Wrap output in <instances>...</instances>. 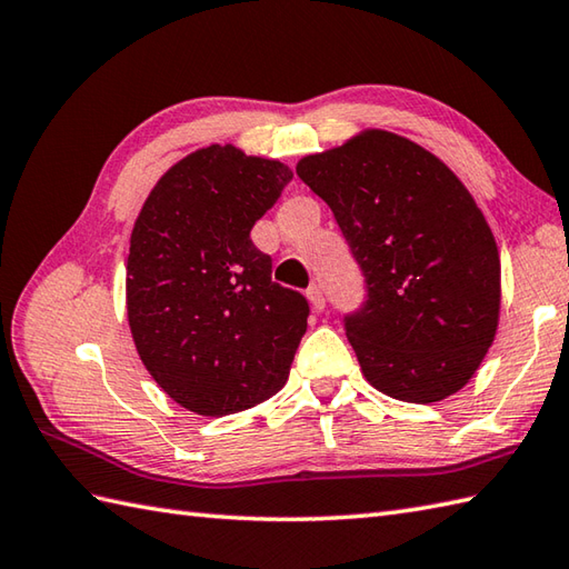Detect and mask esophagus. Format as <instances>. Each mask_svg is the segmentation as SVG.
Here are the masks:
<instances>
[{
  "label": "esophagus",
  "mask_w": 569,
  "mask_h": 569,
  "mask_svg": "<svg viewBox=\"0 0 569 569\" xmlns=\"http://www.w3.org/2000/svg\"><path fill=\"white\" fill-rule=\"evenodd\" d=\"M307 299H309V305L313 307V311H323L326 309V297H323L319 284H311L307 289Z\"/></svg>",
  "instance_id": "34e87169"
}]
</instances>
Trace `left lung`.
I'll return each instance as SVG.
<instances>
[{"instance_id": "obj_1", "label": "left lung", "mask_w": 569, "mask_h": 569, "mask_svg": "<svg viewBox=\"0 0 569 569\" xmlns=\"http://www.w3.org/2000/svg\"><path fill=\"white\" fill-rule=\"evenodd\" d=\"M368 284L346 317L360 370L382 395L433 403L472 380L495 343L501 262L472 194L409 138L368 129L301 158Z\"/></svg>"}]
</instances>
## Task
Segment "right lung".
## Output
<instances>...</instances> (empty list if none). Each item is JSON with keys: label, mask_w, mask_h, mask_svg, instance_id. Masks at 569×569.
Segmentation results:
<instances>
[{"label": "right lung", "mask_w": 569, "mask_h": 569, "mask_svg": "<svg viewBox=\"0 0 569 569\" xmlns=\"http://www.w3.org/2000/svg\"><path fill=\"white\" fill-rule=\"evenodd\" d=\"M289 180L280 160L211 143L162 174L133 223L131 336L150 377L187 411H246L287 382L309 305L272 282L250 229Z\"/></svg>", "instance_id": "obj_1"}]
</instances>
